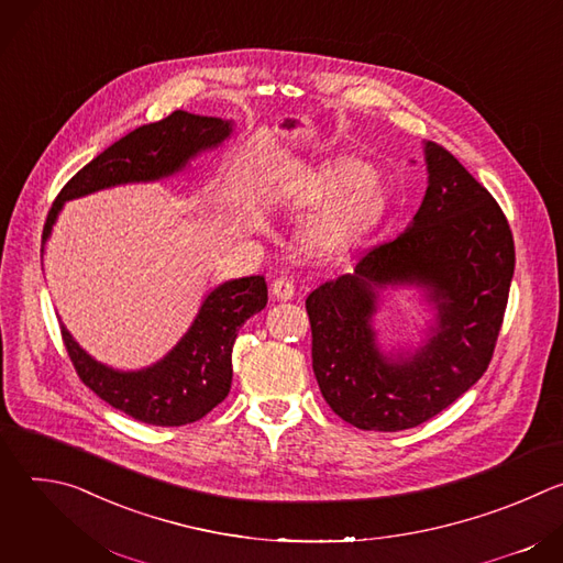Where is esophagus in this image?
Wrapping results in <instances>:
<instances>
[{
	"label": "esophagus",
	"mask_w": 563,
	"mask_h": 563,
	"mask_svg": "<svg viewBox=\"0 0 563 563\" xmlns=\"http://www.w3.org/2000/svg\"><path fill=\"white\" fill-rule=\"evenodd\" d=\"M272 294L276 300H291L296 296V287L287 278H276L272 285Z\"/></svg>",
	"instance_id": "esophagus-1"
}]
</instances>
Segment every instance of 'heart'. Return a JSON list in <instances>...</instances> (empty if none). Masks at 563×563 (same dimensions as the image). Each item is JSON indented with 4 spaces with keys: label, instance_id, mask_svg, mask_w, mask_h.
<instances>
[{
    "label": "heart",
    "instance_id": "heart-1",
    "mask_svg": "<svg viewBox=\"0 0 563 563\" xmlns=\"http://www.w3.org/2000/svg\"><path fill=\"white\" fill-rule=\"evenodd\" d=\"M372 169L358 159H339L332 167L309 172L298 180L291 196L298 202L323 198L307 220V240L318 250L339 247L369 216L376 202Z\"/></svg>",
    "mask_w": 563,
    "mask_h": 563
}]
</instances>
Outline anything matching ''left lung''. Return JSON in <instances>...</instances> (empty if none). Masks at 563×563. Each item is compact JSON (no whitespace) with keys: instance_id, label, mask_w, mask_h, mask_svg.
<instances>
[{"instance_id":"left-lung-1","label":"left lung","mask_w":563,"mask_h":563,"mask_svg":"<svg viewBox=\"0 0 563 563\" xmlns=\"http://www.w3.org/2000/svg\"><path fill=\"white\" fill-rule=\"evenodd\" d=\"M423 151L428 189L410 227L305 300L320 394L358 430L417 428L452 406L488 369L508 305L515 240L501 207L450 151ZM406 284L427 289L438 323L419 351L389 357L371 316L387 286Z\"/></svg>"}]
</instances>
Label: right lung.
<instances>
[{
	"instance_id": "obj_1",
	"label": "right lung",
	"mask_w": 563,
	"mask_h": 563,
	"mask_svg": "<svg viewBox=\"0 0 563 563\" xmlns=\"http://www.w3.org/2000/svg\"><path fill=\"white\" fill-rule=\"evenodd\" d=\"M231 120L174 111L169 118L144 124L104 148L79 169L57 194L42 233V254L66 200L129 183H155L187 167L191 157L220 146ZM267 305L263 276L235 278L218 285L200 305L187 334L151 367L120 372L98 363L75 343L62 325L70 363L102 400L135 421L176 428L200 421L227 398L231 387V350L245 320Z\"/></svg>"
}]
</instances>
